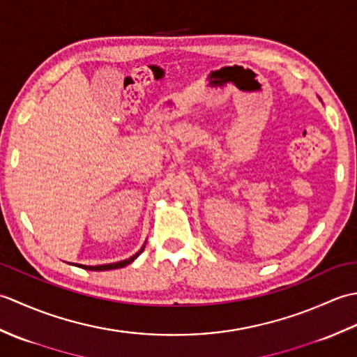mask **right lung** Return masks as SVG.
Here are the masks:
<instances>
[{"label": "right lung", "instance_id": "1", "mask_svg": "<svg viewBox=\"0 0 357 357\" xmlns=\"http://www.w3.org/2000/svg\"><path fill=\"white\" fill-rule=\"evenodd\" d=\"M144 247H146V244H144L141 247V250L138 253H135L133 256L128 257V259H124V261H119V262H113V264H104V265H81V264H72V265H77V267L79 268H84V270H92V271H104V270H115V268H123L126 267V265L132 264L136 257H138L142 252H144Z\"/></svg>", "mask_w": 357, "mask_h": 357}]
</instances>
